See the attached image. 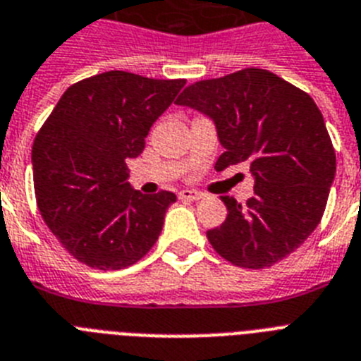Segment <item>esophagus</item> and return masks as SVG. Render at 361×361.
<instances>
[{
  "label": "esophagus",
  "instance_id": "obj_1",
  "mask_svg": "<svg viewBox=\"0 0 361 361\" xmlns=\"http://www.w3.org/2000/svg\"><path fill=\"white\" fill-rule=\"evenodd\" d=\"M178 196H180V200H200L202 196V192L200 190H195V189H183V190H180V192H178Z\"/></svg>",
  "mask_w": 361,
  "mask_h": 361
}]
</instances>
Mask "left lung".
Segmentation results:
<instances>
[{"label": "left lung", "mask_w": 361, "mask_h": 361, "mask_svg": "<svg viewBox=\"0 0 361 361\" xmlns=\"http://www.w3.org/2000/svg\"><path fill=\"white\" fill-rule=\"evenodd\" d=\"M206 114L224 154L215 169L248 163L247 206L222 196L226 221L211 247L245 269H263L297 250L321 222L336 176V152L312 96L276 74L245 68L190 85L176 102Z\"/></svg>", "instance_id": "obj_1"}]
</instances>
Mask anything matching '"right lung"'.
I'll return each instance as SVG.
<instances>
[{"label": "right lung", "mask_w": 361, "mask_h": 361, "mask_svg": "<svg viewBox=\"0 0 361 361\" xmlns=\"http://www.w3.org/2000/svg\"><path fill=\"white\" fill-rule=\"evenodd\" d=\"M185 79H150L113 70L66 89L33 145L35 195L44 222L85 265L118 271L157 241L171 190L142 195L128 161L145 150L154 122Z\"/></svg>", "instance_id": "add662e5"}]
</instances>
